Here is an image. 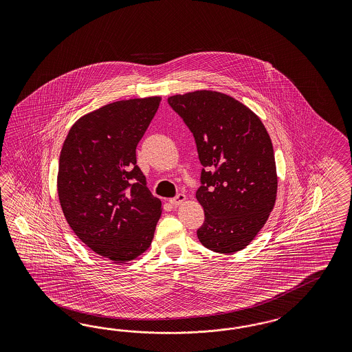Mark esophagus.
Returning a JSON list of instances; mask_svg holds the SVG:
<instances>
[{
    "instance_id": "1",
    "label": "esophagus",
    "mask_w": 352,
    "mask_h": 352,
    "mask_svg": "<svg viewBox=\"0 0 352 352\" xmlns=\"http://www.w3.org/2000/svg\"><path fill=\"white\" fill-rule=\"evenodd\" d=\"M186 201V195H183V193H179V195H177L175 197H173L169 200V203L171 205H174V206H178V205H181V204L184 203Z\"/></svg>"
}]
</instances>
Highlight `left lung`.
Instances as JSON below:
<instances>
[{"label":"left lung","instance_id":"1","mask_svg":"<svg viewBox=\"0 0 352 352\" xmlns=\"http://www.w3.org/2000/svg\"><path fill=\"white\" fill-rule=\"evenodd\" d=\"M196 140L204 166L196 199L205 212L200 243L219 254L249 245L276 203V162L261 118L245 104L213 90L169 96Z\"/></svg>","mask_w":352,"mask_h":352}]
</instances>
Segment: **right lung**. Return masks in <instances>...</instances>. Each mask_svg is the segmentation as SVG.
<instances>
[{
  "label": "right lung",
  "instance_id": "right-lung-1",
  "mask_svg": "<svg viewBox=\"0 0 352 352\" xmlns=\"http://www.w3.org/2000/svg\"><path fill=\"white\" fill-rule=\"evenodd\" d=\"M161 96L118 100L69 129L59 157L58 196L77 237L96 254L125 263L144 253L160 219L135 149Z\"/></svg>",
  "mask_w": 352,
  "mask_h": 352
}]
</instances>
